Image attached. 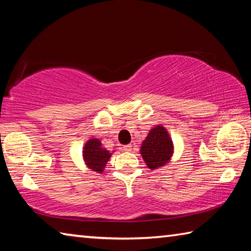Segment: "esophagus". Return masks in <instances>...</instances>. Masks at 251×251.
<instances>
[{"label": "esophagus", "instance_id": "34e87169", "mask_svg": "<svg viewBox=\"0 0 251 251\" xmlns=\"http://www.w3.org/2000/svg\"><path fill=\"white\" fill-rule=\"evenodd\" d=\"M123 151H131V145H126L123 147Z\"/></svg>", "mask_w": 251, "mask_h": 251}]
</instances>
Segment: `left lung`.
Returning a JSON list of instances; mask_svg holds the SVG:
<instances>
[{"mask_svg": "<svg viewBox=\"0 0 251 251\" xmlns=\"http://www.w3.org/2000/svg\"><path fill=\"white\" fill-rule=\"evenodd\" d=\"M139 151L151 171L167 165L174 154V143L168 130L164 126L155 125L143 141Z\"/></svg>", "mask_w": 251, "mask_h": 251, "instance_id": "8db88e82", "label": "left lung"}]
</instances>
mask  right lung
Here are the masks:
<instances>
[{
    "mask_svg": "<svg viewBox=\"0 0 251 251\" xmlns=\"http://www.w3.org/2000/svg\"><path fill=\"white\" fill-rule=\"evenodd\" d=\"M113 152L106 150L99 138H90L83 147L82 157L87 168L97 174H103Z\"/></svg>",
    "mask_w": 251,
    "mask_h": 251,
    "instance_id": "add662e5",
    "label": "right lung"
}]
</instances>
